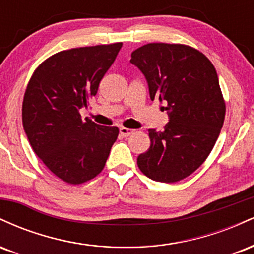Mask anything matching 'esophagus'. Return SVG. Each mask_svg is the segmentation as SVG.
<instances>
[{
	"mask_svg": "<svg viewBox=\"0 0 254 254\" xmlns=\"http://www.w3.org/2000/svg\"><path fill=\"white\" fill-rule=\"evenodd\" d=\"M119 132H121V135L123 137H129L130 135H132V133L135 132V130L127 129V127H119Z\"/></svg>",
	"mask_w": 254,
	"mask_h": 254,
	"instance_id": "34e87169",
	"label": "esophagus"
}]
</instances>
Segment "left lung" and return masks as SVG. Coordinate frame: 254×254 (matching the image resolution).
<instances>
[{"label":"left lung","instance_id":"8db88e82","mask_svg":"<svg viewBox=\"0 0 254 254\" xmlns=\"http://www.w3.org/2000/svg\"><path fill=\"white\" fill-rule=\"evenodd\" d=\"M130 62L144 74L151 100L164 104L170 117L162 132L149 130L150 147L137 165L155 182H179L205 161L223 125L226 103L216 69L185 44H145Z\"/></svg>","mask_w":254,"mask_h":254}]
</instances>
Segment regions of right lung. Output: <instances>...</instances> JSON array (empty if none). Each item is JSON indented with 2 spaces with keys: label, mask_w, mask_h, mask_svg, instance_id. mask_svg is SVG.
<instances>
[{
  "label": "right lung",
  "mask_w": 254,
  "mask_h": 254,
  "mask_svg": "<svg viewBox=\"0 0 254 254\" xmlns=\"http://www.w3.org/2000/svg\"><path fill=\"white\" fill-rule=\"evenodd\" d=\"M122 45L57 52L38 65L26 87L22 124L32 149L55 176L71 185L104 170L118 137L117 127L82 121L80 110L97 94Z\"/></svg>",
  "instance_id": "add662e5"
}]
</instances>
